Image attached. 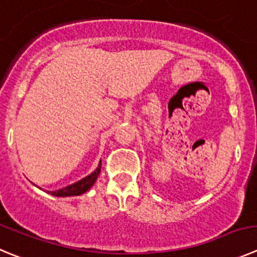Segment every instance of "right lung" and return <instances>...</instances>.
<instances>
[{
    "label": "right lung",
    "instance_id": "1",
    "mask_svg": "<svg viewBox=\"0 0 257 257\" xmlns=\"http://www.w3.org/2000/svg\"><path fill=\"white\" fill-rule=\"evenodd\" d=\"M100 171H101V161H100L99 166H97V169H96L95 171L91 172L88 176L81 179L80 181H77V183L66 186V188H63V189H59V190H57V191H50V193L48 191V193L52 194V195H54V196H63V198L64 196L81 195V194L86 193V191H87L88 189L93 185V184H95V181L97 180V176L100 175Z\"/></svg>",
    "mask_w": 257,
    "mask_h": 257
}]
</instances>
